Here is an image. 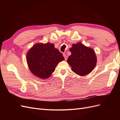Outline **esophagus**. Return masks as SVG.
Listing matches in <instances>:
<instances>
[{
    "label": "esophagus",
    "instance_id": "obj_1",
    "mask_svg": "<svg viewBox=\"0 0 120 120\" xmlns=\"http://www.w3.org/2000/svg\"><path fill=\"white\" fill-rule=\"evenodd\" d=\"M63 56H64V59L66 60H67V59H68V56H67L66 54H64Z\"/></svg>",
    "mask_w": 120,
    "mask_h": 120
}]
</instances>
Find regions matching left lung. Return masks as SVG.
Returning a JSON list of instances; mask_svg holds the SVG:
<instances>
[{
    "instance_id": "obj_1",
    "label": "left lung",
    "mask_w": 120,
    "mask_h": 120,
    "mask_svg": "<svg viewBox=\"0 0 120 120\" xmlns=\"http://www.w3.org/2000/svg\"><path fill=\"white\" fill-rule=\"evenodd\" d=\"M70 51L71 55L68 56L67 63L75 74L84 76L90 73L95 68L97 60L95 52L92 48L78 42L72 44Z\"/></svg>"
}]
</instances>
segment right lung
I'll use <instances>...</instances> for the list:
<instances>
[{"instance_id":"add662e5","label":"right lung","mask_w":120,"mask_h":120,"mask_svg":"<svg viewBox=\"0 0 120 120\" xmlns=\"http://www.w3.org/2000/svg\"><path fill=\"white\" fill-rule=\"evenodd\" d=\"M62 53L49 42L36 43L28 50L26 61L31 73L41 79L49 78L57 64L64 60Z\"/></svg>"}]
</instances>
